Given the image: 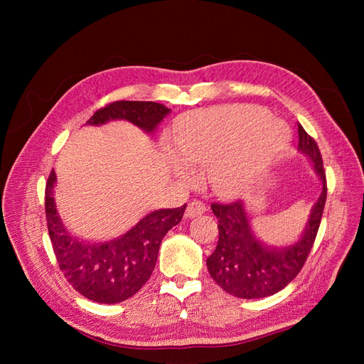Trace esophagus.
Returning a JSON list of instances; mask_svg holds the SVG:
<instances>
[{
    "label": "esophagus",
    "mask_w": 364,
    "mask_h": 364,
    "mask_svg": "<svg viewBox=\"0 0 364 364\" xmlns=\"http://www.w3.org/2000/svg\"><path fill=\"white\" fill-rule=\"evenodd\" d=\"M206 211V206L205 203L199 202V200H193L186 206V211H185V217L186 218H194V217H199Z\"/></svg>",
    "instance_id": "34e87169"
}]
</instances>
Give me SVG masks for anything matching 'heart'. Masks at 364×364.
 Here are the masks:
<instances>
[{
  "instance_id": "1",
  "label": "heart",
  "mask_w": 364,
  "mask_h": 364,
  "mask_svg": "<svg viewBox=\"0 0 364 364\" xmlns=\"http://www.w3.org/2000/svg\"><path fill=\"white\" fill-rule=\"evenodd\" d=\"M291 141L285 121L249 105H220L186 112L176 121L173 146L167 142L171 170L191 181L206 168L215 194L234 197L264 181Z\"/></svg>"
}]
</instances>
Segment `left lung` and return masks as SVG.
Segmentation results:
<instances>
[{
    "label": "left lung",
    "mask_w": 364,
    "mask_h": 364,
    "mask_svg": "<svg viewBox=\"0 0 364 364\" xmlns=\"http://www.w3.org/2000/svg\"><path fill=\"white\" fill-rule=\"evenodd\" d=\"M299 142L297 151L311 162L321 178L322 191L313 205L302 234L291 243L272 245L259 232L245 202L213 203L211 209L218 218V243L206 259L211 278L226 293L259 299L281 291L301 272L317 235L326 202V179L323 162L316 141L297 126Z\"/></svg>",
    "instance_id": "obj_1"
}]
</instances>
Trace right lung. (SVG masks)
Instances as JSON below:
<instances>
[{
  "instance_id": "right-lung-1",
  "label": "right lung",
  "mask_w": 364,
  "mask_h": 364,
  "mask_svg": "<svg viewBox=\"0 0 364 364\" xmlns=\"http://www.w3.org/2000/svg\"><path fill=\"white\" fill-rule=\"evenodd\" d=\"M168 114V107L155 102H115L98 109L86 124L126 119L153 134ZM54 183L56 173L51 170L46 188L47 226L59 267L73 289L98 304H118L138 293L156 266L162 238L181 223L186 205L151 211L126 234L103 243H87L62 223L53 197Z\"/></svg>"
}]
</instances>
